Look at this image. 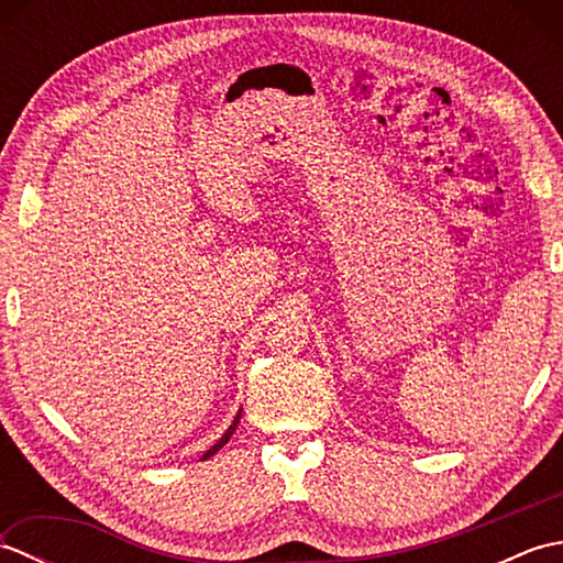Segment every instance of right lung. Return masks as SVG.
Segmentation results:
<instances>
[{
    "instance_id": "add662e5",
    "label": "right lung",
    "mask_w": 563,
    "mask_h": 563,
    "mask_svg": "<svg viewBox=\"0 0 563 563\" xmlns=\"http://www.w3.org/2000/svg\"><path fill=\"white\" fill-rule=\"evenodd\" d=\"M239 418H242V411H239V413H236V418H234V423H232L230 428H227V433H224V435H222V438H220L218 442H214V445H212V448H210V450H208L206 454H202V460H208V457H212V454H214V452H218V450H220L222 445H227V440H230V438L234 435V430H236V423H239Z\"/></svg>"
}]
</instances>
